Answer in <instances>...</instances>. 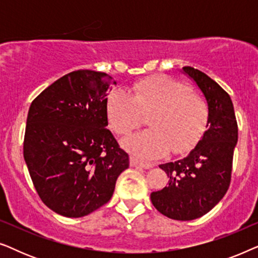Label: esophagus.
Wrapping results in <instances>:
<instances>
[{
  "mask_svg": "<svg viewBox=\"0 0 258 258\" xmlns=\"http://www.w3.org/2000/svg\"><path fill=\"white\" fill-rule=\"evenodd\" d=\"M130 165H132V167H141L144 169L153 168V164L151 163H147V162L140 161L139 158H136L135 156H130Z\"/></svg>",
  "mask_w": 258,
  "mask_h": 258,
  "instance_id": "34e87169",
  "label": "esophagus"
}]
</instances>
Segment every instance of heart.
<instances>
[{
	"label": "heart",
	"instance_id": "obj_1",
	"mask_svg": "<svg viewBox=\"0 0 258 258\" xmlns=\"http://www.w3.org/2000/svg\"><path fill=\"white\" fill-rule=\"evenodd\" d=\"M110 128L119 136L129 135L149 114V129L123 141V146L141 158L153 160L169 150L182 154L191 149L206 129L208 104L181 81L153 75L137 81L128 91L112 90L105 101Z\"/></svg>",
	"mask_w": 258,
	"mask_h": 258
}]
</instances>
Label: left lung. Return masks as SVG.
Segmentation results:
<instances>
[{
    "label": "left lung",
    "instance_id": "obj_1",
    "mask_svg": "<svg viewBox=\"0 0 258 258\" xmlns=\"http://www.w3.org/2000/svg\"><path fill=\"white\" fill-rule=\"evenodd\" d=\"M183 72L195 81L207 100V132L189 155L160 165L168 175V185L151 192L150 199L164 216L191 221L209 213L228 191L238 128L227 91L192 67H183Z\"/></svg>",
    "mask_w": 258,
    "mask_h": 258
}]
</instances>
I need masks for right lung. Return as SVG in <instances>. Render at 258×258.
<instances>
[{
	"label": "right lung",
	"instance_id": "obj_1",
	"mask_svg": "<svg viewBox=\"0 0 258 258\" xmlns=\"http://www.w3.org/2000/svg\"><path fill=\"white\" fill-rule=\"evenodd\" d=\"M111 76L76 70L55 81L31 102L23 156L45 206L82 217L108 203L129 156L109 129L105 101Z\"/></svg>",
	"mask_w": 258,
	"mask_h": 258
}]
</instances>
